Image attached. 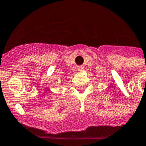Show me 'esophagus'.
I'll return each instance as SVG.
<instances>
[{
	"instance_id": "obj_1",
	"label": "esophagus",
	"mask_w": 146,
	"mask_h": 146,
	"mask_svg": "<svg viewBox=\"0 0 146 146\" xmlns=\"http://www.w3.org/2000/svg\"><path fill=\"white\" fill-rule=\"evenodd\" d=\"M77 70H78V71H79V72L83 71V70H84L83 66H78V68H77Z\"/></svg>"
}]
</instances>
